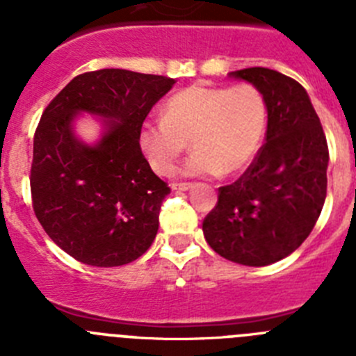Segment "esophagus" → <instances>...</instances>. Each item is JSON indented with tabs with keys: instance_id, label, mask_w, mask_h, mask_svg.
Instances as JSON below:
<instances>
[{
	"instance_id": "esophagus-1",
	"label": "esophagus",
	"mask_w": 356,
	"mask_h": 356,
	"mask_svg": "<svg viewBox=\"0 0 356 356\" xmlns=\"http://www.w3.org/2000/svg\"><path fill=\"white\" fill-rule=\"evenodd\" d=\"M172 191H188V188H193V184H171Z\"/></svg>"
}]
</instances>
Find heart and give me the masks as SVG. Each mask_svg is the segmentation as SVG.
I'll list each match as a JSON object with an SVG mask.
<instances>
[{"mask_svg":"<svg viewBox=\"0 0 356 356\" xmlns=\"http://www.w3.org/2000/svg\"><path fill=\"white\" fill-rule=\"evenodd\" d=\"M266 96L259 87L238 83L191 85L162 105L160 121H146L139 130V146L151 169L162 176L176 171L187 149V176L237 175L259 155L267 130Z\"/></svg>","mask_w":356,"mask_h":356,"instance_id":"heart-1","label":"heart"}]
</instances>
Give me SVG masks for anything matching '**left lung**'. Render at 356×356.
<instances>
[{
  "label": "left lung",
  "mask_w": 356,
  "mask_h": 356,
  "mask_svg": "<svg viewBox=\"0 0 356 356\" xmlns=\"http://www.w3.org/2000/svg\"><path fill=\"white\" fill-rule=\"evenodd\" d=\"M229 76L250 81L266 96V144L237 181L219 188L203 234L226 260L262 267L289 257L316 226L326 197L328 144L298 81L267 67Z\"/></svg>",
  "instance_id": "1"
}]
</instances>
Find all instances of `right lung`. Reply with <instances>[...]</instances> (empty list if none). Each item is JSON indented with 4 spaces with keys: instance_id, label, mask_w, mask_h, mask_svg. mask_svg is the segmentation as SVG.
Masks as SVG:
<instances>
[{
    "instance_id": "right-lung-1",
    "label": "right lung",
    "mask_w": 356,
    "mask_h": 356,
    "mask_svg": "<svg viewBox=\"0 0 356 356\" xmlns=\"http://www.w3.org/2000/svg\"><path fill=\"white\" fill-rule=\"evenodd\" d=\"M175 83L159 74L99 69L72 78L42 112L30 175L33 210L49 238L78 262L124 266L155 241L171 188L144 159L139 130ZM81 111L104 119L96 145L74 135L72 121Z\"/></svg>"
}]
</instances>
